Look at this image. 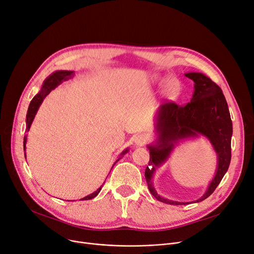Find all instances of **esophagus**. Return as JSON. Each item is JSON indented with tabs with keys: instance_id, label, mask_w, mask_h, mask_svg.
Segmentation results:
<instances>
[{
	"instance_id": "1",
	"label": "esophagus",
	"mask_w": 254,
	"mask_h": 254,
	"mask_svg": "<svg viewBox=\"0 0 254 254\" xmlns=\"http://www.w3.org/2000/svg\"><path fill=\"white\" fill-rule=\"evenodd\" d=\"M147 140H148V137L145 134H140V135L135 136V143L137 145H140V146L143 145V144H145Z\"/></svg>"
}]
</instances>
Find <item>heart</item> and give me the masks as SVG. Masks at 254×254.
<instances>
[{"label":"heart","instance_id":"obj_1","mask_svg":"<svg viewBox=\"0 0 254 254\" xmlns=\"http://www.w3.org/2000/svg\"><path fill=\"white\" fill-rule=\"evenodd\" d=\"M156 81L159 82V84H165V90L167 91L168 94L174 95V94H176V92H178L179 84H178V81H176L175 79L167 80L165 78H160V76H157Z\"/></svg>","mask_w":254,"mask_h":254}]
</instances>
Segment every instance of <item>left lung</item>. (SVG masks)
<instances>
[{"mask_svg":"<svg viewBox=\"0 0 254 254\" xmlns=\"http://www.w3.org/2000/svg\"><path fill=\"white\" fill-rule=\"evenodd\" d=\"M194 82L191 102L184 106L166 103L159 107L156 124L157 139L147 147L149 162L145 179L150 193L161 202L168 204H188L160 196L152 184L156 170L166 162L174 147L181 141L203 136L208 139L217 154V170L205 193L192 202H199L211 195L228 170L231 158V123L228 106L221 88L201 72L185 73Z\"/></svg>","mask_w":254,"mask_h":254,"instance_id":"left-lung-1","label":"left lung"}]
</instances>
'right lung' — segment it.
<instances>
[{"label": "right lung", "instance_id": "add662e5", "mask_svg": "<svg viewBox=\"0 0 254 254\" xmlns=\"http://www.w3.org/2000/svg\"><path fill=\"white\" fill-rule=\"evenodd\" d=\"M73 71H69V70H58V71H55L53 72L50 76H48V78L45 80V82H43L42 86H41V89L40 91L33 97V100L31 101L30 105H29V108H28V112H27V116H26V131H29L30 127H31V125L33 123V120H34V117L38 111V109L40 107V105L42 104L43 100L47 97V95L52 91L54 90L55 88H56L57 86H59L63 81H66L68 80L70 76L72 75ZM26 143H27V135L24 137V150H26ZM128 151V148H126L123 152L120 153V157L116 160V162L113 164L112 168L114 167V165L123 158L125 154ZM25 157H26V152H25ZM111 168V169H112ZM103 188V185L101 186V188H98L95 192L91 193L90 195H87L86 197L82 198L81 200H88V199H92V198H94L98 193L101 192Z\"/></svg>", "mask_w": 254, "mask_h": 254}]
</instances>
